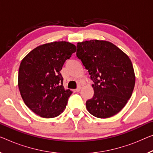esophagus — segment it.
Wrapping results in <instances>:
<instances>
[{"mask_svg": "<svg viewBox=\"0 0 153 153\" xmlns=\"http://www.w3.org/2000/svg\"><path fill=\"white\" fill-rule=\"evenodd\" d=\"M80 89H81V86H77V88L76 89V92H79V91H80Z\"/></svg>", "mask_w": 153, "mask_h": 153, "instance_id": "obj_1", "label": "esophagus"}]
</instances>
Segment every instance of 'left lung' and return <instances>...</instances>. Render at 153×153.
Segmentation results:
<instances>
[{
    "mask_svg": "<svg viewBox=\"0 0 153 153\" xmlns=\"http://www.w3.org/2000/svg\"><path fill=\"white\" fill-rule=\"evenodd\" d=\"M76 56L88 70L94 90L86 102L87 111L98 118L116 115L131 98L135 76L129 57L106 40L77 42Z\"/></svg>",
    "mask_w": 153,
    "mask_h": 153,
    "instance_id": "left-lung-1",
    "label": "left lung"
}]
</instances>
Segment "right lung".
<instances>
[{"mask_svg":"<svg viewBox=\"0 0 153 153\" xmlns=\"http://www.w3.org/2000/svg\"><path fill=\"white\" fill-rule=\"evenodd\" d=\"M76 51L74 44L59 41L40 45L22 59L18 88L25 104L36 115L53 118L65 110L72 91L64 88L60 71Z\"/></svg>","mask_w":153,"mask_h":153,"instance_id":"1","label":"right lung"}]
</instances>
